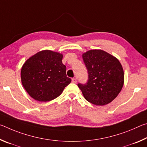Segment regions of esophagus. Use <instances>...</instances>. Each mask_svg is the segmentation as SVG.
I'll return each instance as SVG.
<instances>
[{"instance_id":"1","label":"esophagus","mask_w":147,"mask_h":147,"mask_svg":"<svg viewBox=\"0 0 147 147\" xmlns=\"http://www.w3.org/2000/svg\"><path fill=\"white\" fill-rule=\"evenodd\" d=\"M76 82H77V80H76V78H72V82H73V83H76Z\"/></svg>"}]
</instances>
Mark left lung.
<instances>
[{
	"mask_svg": "<svg viewBox=\"0 0 147 147\" xmlns=\"http://www.w3.org/2000/svg\"><path fill=\"white\" fill-rule=\"evenodd\" d=\"M88 70L86 84L78 83V88L89 102L104 106L111 102L121 91L124 72L117 59L102 50H91L82 55Z\"/></svg>",
	"mask_w": 147,
	"mask_h": 147,
	"instance_id": "obj_1",
	"label": "left lung"
}]
</instances>
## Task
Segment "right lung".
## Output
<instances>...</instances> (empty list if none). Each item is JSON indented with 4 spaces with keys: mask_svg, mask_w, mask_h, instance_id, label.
Instances as JSON below:
<instances>
[{
    "mask_svg": "<svg viewBox=\"0 0 147 147\" xmlns=\"http://www.w3.org/2000/svg\"><path fill=\"white\" fill-rule=\"evenodd\" d=\"M62 58V54L46 50L39 52L24 63L21 73L22 84L35 100H53L71 83Z\"/></svg>",
    "mask_w": 147,
    "mask_h": 147,
    "instance_id": "obj_1",
    "label": "right lung"
}]
</instances>
